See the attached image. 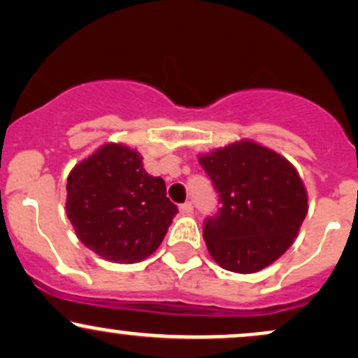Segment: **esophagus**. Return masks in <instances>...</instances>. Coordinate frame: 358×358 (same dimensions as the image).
Returning a JSON list of instances; mask_svg holds the SVG:
<instances>
[{
    "instance_id": "34e87169",
    "label": "esophagus",
    "mask_w": 358,
    "mask_h": 358,
    "mask_svg": "<svg viewBox=\"0 0 358 358\" xmlns=\"http://www.w3.org/2000/svg\"><path fill=\"white\" fill-rule=\"evenodd\" d=\"M180 212L185 215H192L193 213V205L192 201H185L183 205H180Z\"/></svg>"
}]
</instances>
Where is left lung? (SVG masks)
<instances>
[{"instance_id": "8db88e82", "label": "left lung", "mask_w": 358, "mask_h": 358, "mask_svg": "<svg viewBox=\"0 0 358 358\" xmlns=\"http://www.w3.org/2000/svg\"><path fill=\"white\" fill-rule=\"evenodd\" d=\"M198 162L222 203L203 227L213 260L235 273L272 265L294 243L308 212L307 190L295 166L252 140L198 155Z\"/></svg>"}]
</instances>
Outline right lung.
Listing matches in <instances>:
<instances>
[{
    "label": "right lung",
    "mask_w": 358,
    "mask_h": 358,
    "mask_svg": "<svg viewBox=\"0 0 358 358\" xmlns=\"http://www.w3.org/2000/svg\"><path fill=\"white\" fill-rule=\"evenodd\" d=\"M143 157L106 143L70 171L66 215L80 242L113 264H136L160 247L178 208Z\"/></svg>",
    "instance_id": "1"
}]
</instances>
